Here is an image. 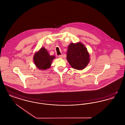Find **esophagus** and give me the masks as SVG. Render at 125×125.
<instances>
[{
	"instance_id": "obj_1",
	"label": "esophagus",
	"mask_w": 125,
	"mask_h": 125,
	"mask_svg": "<svg viewBox=\"0 0 125 125\" xmlns=\"http://www.w3.org/2000/svg\"><path fill=\"white\" fill-rule=\"evenodd\" d=\"M58 58H60V59H62V58H63V56H62V55H59V56H58Z\"/></svg>"
}]
</instances>
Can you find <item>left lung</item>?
<instances>
[{
    "label": "left lung",
    "instance_id": "left-lung-1",
    "mask_svg": "<svg viewBox=\"0 0 125 125\" xmlns=\"http://www.w3.org/2000/svg\"><path fill=\"white\" fill-rule=\"evenodd\" d=\"M66 59L72 67L80 70L84 69L89 63L90 55L83 43H71L68 46Z\"/></svg>",
    "mask_w": 125,
    "mask_h": 125
}]
</instances>
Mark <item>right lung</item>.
I'll return each instance as SVG.
<instances>
[{"label":"right lung","instance_id":"add662e5","mask_svg":"<svg viewBox=\"0 0 125 125\" xmlns=\"http://www.w3.org/2000/svg\"><path fill=\"white\" fill-rule=\"evenodd\" d=\"M55 57L50 55L47 50L41 48L34 55L33 61L36 67L41 70H45L51 67L52 63Z\"/></svg>","mask_w":125,"mask_h":125}]
</instances>
